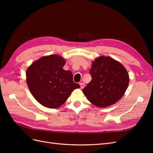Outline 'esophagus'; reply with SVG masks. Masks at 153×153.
Returning a JSON list of instances; mask_svg holds the SVG:
<instances>
[{"mask_svg": "<svg viewBox=\"0 0 153 153\" xmlns=\"http://www.w3.org/2000/svg\"><path fill=\"white\" fill-rule=\"evenodd\" d=\"M79 85H80V87H81V88H84V87H85V84L83 83H79Z\"/></svg>", "mask_w": 153, "mask_h": 153, "instance_id": "esophagus-1", "label": "esophagus"}]
</instances>
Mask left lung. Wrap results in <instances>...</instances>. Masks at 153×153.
Masks as SVG:
<instances>
[{
  "instance_id": "obj_1",
  "label": "left lung",
  "mask_w": 153,
  "mask_h": 153,
  "mask_svg": "<svg viewBox=\"0 0 153 153\" xmlns=\"http://www.w3.org/2000/svg\"><path fill=\"white\" fill-rule=\"evenodd\" d=\"M92 79L83 93L98 108H106L118 102L129 84V75L121 63L109 56H100L92 62Z\"/></svg>"
}]
</instances>
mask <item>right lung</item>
<instances>
[{"label":"right lung","instance_id":"add662e5","mask_svg":"<svg viewBox=\"0 0 153 153\" xmlns=\"http://www.w3.org/2000/svg\"><path fill=\"white\" fill-rule=\"evenodd\" d=\"M66 62L59 55L44 56L27 70L26 81L31 94L46 108L60 107L74 89L80 88L74 82L72 72L62 68Z\"/></svg>","mask_w":153,"mask_h":153}]
</instances>
